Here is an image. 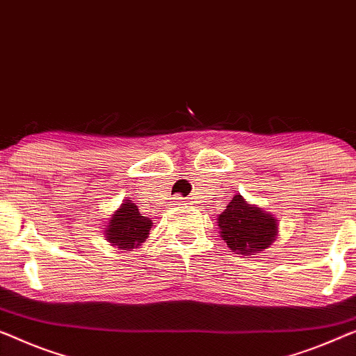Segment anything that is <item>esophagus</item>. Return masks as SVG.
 Listing matches in <instances>:
<instances>
[{
    "instance_id": "obj_1",
    "label": "esophagus",
    "mask_w": 356,
    "mask_h": 356,
    "mask_svg": "<svg viewBox=\"0 0 356 356\" xmlns=\"http://www.w3.org/2000/svg\"><path fill=\"white\" fill-rule=\"evenodd\" d=\"M177 199H181V197H177Z\"/></svg>"
}]
</instances>
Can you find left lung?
Masks as SVG:
<instances>
[{
    "label": "left lung",
    "mask_w": 356,
    "mask_h": 356,
    "mask_svg": "<svg viewBox=\"0 0 356 356\" xmlns=\"http://www.w3.org/2000/svg\"><path fill=\"white\" fill-rule=\"evenodd\" d=\"M221 238L236 254L255 255L268 249L276 238V218L234 195L218 215Z\"/></svg>",
    "instance_id": "obj_1"
}]
</instances>
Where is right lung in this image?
<instances>
[{
    "label": "right lung",
    "instance_id": "add662e5",
    "mask_svg": "<svg viewBox=\"0 0 356 356\" xmlns=\"http://www.w3.org/2000/svg\"><path fill=\"white\" fill-rule=\"evenodd\" d=\"M151 226V220L143 216L135 204L125 202L112 215L111 223L106 228L107 241L122 250L135 249L147 239Z\"/></svg>",
    "mask_w": 356,
    "mask_h": 356
}]
</instances>
